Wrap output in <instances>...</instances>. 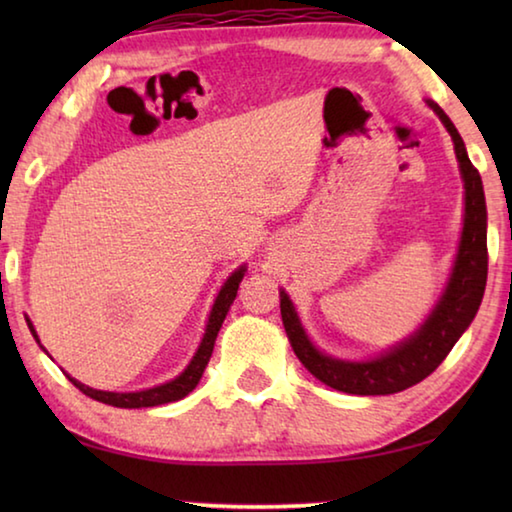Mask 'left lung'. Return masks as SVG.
Returning a JSON list of instances; mask_svg holds the SVG:
<instances>
[{"mask_svg": "<svg viewBox=\"0 0 512 512\" xmlns=\"http://www.w3.org/2000/svg\"><path fill=\"white\" fill-rule=\"evenodd\" d=\"M454 140V151L465 183V219L461 244L454 259L445 293L420 329L395 348L368 361H343L320 352L300 325L296 307L280 291L282 323L296 357L311 375L329 388L350 395H393L420 384L445 361L454 343L479 311L488 280V214L479 171L467 158L463 137L438 103L427 101Z\"/></svg>", "mask_w": 512, "mask_h": 512, "instance_id": "1", "label": "left lung"}]
</instances>
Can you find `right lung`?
<instances>
[{
    "label": "right lung",
    "mask_w": 512,
    "mask_h": 512,
    "mask_svg": "<svg viewBox=\"0 0 512 512\" xmlns=\"http://www.w3.org/2000/svg\"><path fill=\"white\" fill-rule=\"evenodd\" d=\"M244 273H246V266H239L235 273H232L228 280L219 291V296L214 300V307L210 311V318H207V327H205V334L201 339V345H198L196 354L189 361V366L180 372L176 379L167 381V384H160L155 388H146V391H135V393H110V391H97V388H90L81 384V381H76L74 377L67 379L72 381V384L79 388L81 393H85L92 400L103 402V404H110V406H117V409H144V406H160V404H169V402H178L183 400L185 395H189L196 388L198 381L203 377V370L207 366V361L212 357V350H214V341H216V334H219V329L225 320V314L230 311V305L235 302L237 298V289H239V282L244 280ZM29 329L33 334V339L38 341V334L36 329H33L31 320L27 318ZM40 343V341H38Z\"/></svg>",
    "instance_id": "right-lung-1"
}]
</instances>
